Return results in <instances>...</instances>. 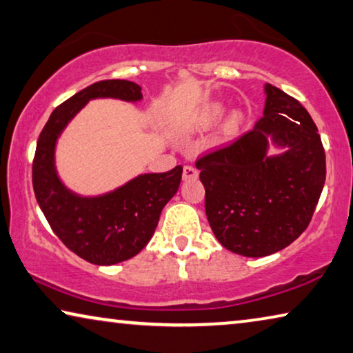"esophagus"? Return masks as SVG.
Here are the masks:
<instances>
[{
	"label": "esophagus",
	"instance_id": "1",
	"mask_svg": "<svg viewBox=\"0 0 353 353\" xmlns=\"http://www.w3.org/2000/svg\"><path fill=\"white\" fill-rule=\"evenodd\" d=\"M199 178V170L192 165H186L183 169V180L189 181V180H197Z\"/></svg>",
	"mask_w": 353,
	"mask_h": 353
}]
</instances>
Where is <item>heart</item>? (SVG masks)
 Wrapping results in <instances>:
<instances>
[{
	"label": "heart",
	"mask_w": 353,
	"mask_h": 353,
	"mask_svg": "<svg viewBox=\"0 0 353 353\" xmlns=\"http://www.w3.org/2000/svg\"><path fill=\"white\" fill-rule=\"evenodd\" d=\"M227 110V105L221 101H213L200 107V110L195 113L194 117V128L199 129V131H207V129L213 128L216 123L221 120V117L224 115ZM243 123V115L240 112H233L232 115L227 118L224 123V128H222V132H224L225 137H232L238 132Z\"/></svg>",
	"instance_id": "heart-1"
}]
</instances>
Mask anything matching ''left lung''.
I'll return each instance as SVG.
<instances>
[{"label": "left lung", "instance_id": "obj_1", "mask_svg": "<svg viewBox=\"0 0 353 353\" xmlns=\"http://www.w3.org/2000/svg\"><path fill=\"white\" fill-rule=\"evenodd\" d=\"M265 94L252 131L195 162L211 230L245 257L294 243L311 222L327 175L321 135L306 108L270 83ZM270 144L285 151L270 157Z\"/></svg>", "mask_w": 353, "mask_h": 353}]
</instances>
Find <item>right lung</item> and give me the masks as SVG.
<instances>
[{"label": "right lung", "mask_w": 353, "mask_h": 353, "mask_svg": "<svg viewBox=\"0 0 353 353\" xmlns=\"http://www.w3.org/2000/svg\"><path fill=\"white\" fill-rule=\"evenodd\" d=\"M142 101V88L129 80H102L86 86L52 112L37 139L32 188L52 230L79 257L94 265H115L148 245L162 208L176 194L183 167L142 173L101 195H80L61 181L55 165L59 135L91 99Z\"/></svg>", "instance_id": "obj_1"}]
</instances>
